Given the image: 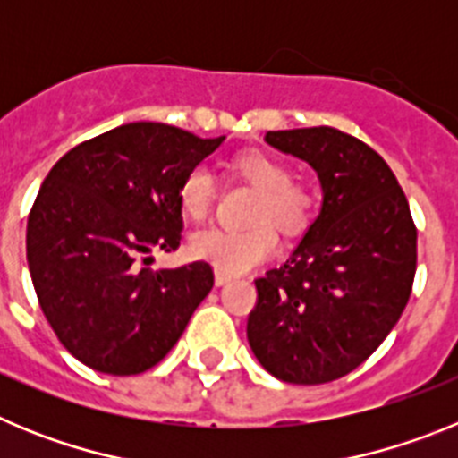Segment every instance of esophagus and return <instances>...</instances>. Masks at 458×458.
<instances>
[{"mask_svg":"<svg viewBox=\"0 0 458 458\" xmlns=\"http://www.w3.org/2000/svg\"><path fill=\"white\" fill-rule=\"evenodd\" d=\"M229 282H232V277H229V275L216 273V284L217 286H225V284H229Z\"/></svg>","mask_w":458,"mask_h":458,"instance_id":"esophagus-1","label":"esophagus"}]
</instances>
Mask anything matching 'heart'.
I'll list each match as a JSON object with an SVG mask.
<instances>
[{
	"instance_id": "1",
	"label": "heart",
	"mask_w": 458,
	"mask_h": 458,
	"mask_svg": "<svg viewBox=\"0 0 458 458\" xmlns=\"http://www.w3.org/2000/svg\"><path fill=\"white\" fill-rule=\"evenodd\" d=\"M232 172L238 179L259 190L252 208V222L257 226L232 232V229H201L190 238V254L210 264L222 275H242L266 261L277 250L270 225L279 232H301L311 216V194L293 181V169L270 156L250 151L233 157ZM217 197V181L206 165H197L185 174L179 188V204L183 216L199 222L210 213Z\"/></svg>"
}]
</instances>
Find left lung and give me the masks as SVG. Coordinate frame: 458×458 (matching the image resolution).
Masks as SVG:
<instances>
[{"instance_id":"8db88e82","label":"left lung","mask_w":458,"mask_h":458,"mask_svg":"<svg viewBox=\"0 0 458 458\" xmlns=\"http://www.w3.org/2000/svg\"><path fill=\"white\" fill-rule=\"evenodd\" d=\"M266 141L317 172L323 204L286 264L254 282L248 342L275 378L330 383L362 365L402 317L418 229L396 176L365 141L327 125Z\"/></svg>"}]
</instances>
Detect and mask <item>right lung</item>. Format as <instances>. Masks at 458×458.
Returning <instances> with one entry per match:
<instances>
[{
  "label": "right lung",
  "mask_w": 458,
  "mask_h": 458,
  "mask_svg": "<svg viewBox=\"0 0 458 458\" xmlns=\"http://www.w3.org/2000/svg\"><path fill=\"white\" fill-rule=\"evenodd\" d=\"M222 141L125 123L71 148L40 185L27 220L31 282L59 342L91 369L156 367L213 289L206 261L151 270L137 257L179 248L181 181Z\"/></svg>",
  "instance_id": "right-lung-1"
}]
</instances>
